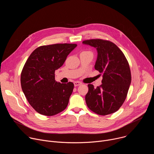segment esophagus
Wrapping results in <instances>:
<instances>
[{
  "instance_id": "34e87169",
  "label": "esophagus",
  "mask_w": 154,
  "mask_h": 154,
  "mask_svg": "<svg viewBox=\"0 0 154 154\" xmlns=\"http://www.w3.org/2000/svg\"><path fill=\"white\" fill-rule=\"evenodd\" d=\"M74 86H79L82 84V83H80V82H74Z\"/></svg>"
}]
</instances>
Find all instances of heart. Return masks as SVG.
Instances as JSON below:
<instances>
[{"label": "heart", "instance_id": "b5f03b06", "mask_svg": "<svg viewBox=\"0 0 154 154\" xmlns=\"http://www.w3.org/2000/svg\"><path fill=\"white\" fill-rule=\"evenodd\" d=\"M90 52V53H91L90 52Z\"/></svg>", "mask_w": 154, "mask_h": 154}]
</instances>
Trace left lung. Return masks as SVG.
<instances>
[{"mask_svg":"<svg viewBox=\"0 0 154 154\" xmlns=\"http://www.w3.org/2000/svg\"><path fill=\"white\" fill-rule=\"evenodd\" d=\"M82 43L96 49L97 57L94 68L103 75L100 86L94 88L93 85H88L86 105L99 115L113 113L123 104L131 83L128 63L122 52L112 42L96 39L85 40Z\"/></svg>","mask_w":154,"mask_h":154,"instance_id":"left-lung-1","label":"left lung"}]
</instances>
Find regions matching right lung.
<instances>
[{"mask_svg":"<svg viewBox=\"0 0 154 154\" xmlns=\"http://www.w3.org/2000/svg\"><path fill=\"white\" fill-rule=\"evenodd\" d=\"M77 46L65 43L40 46L26 62L20 75L22 90L30 105L39 114L54 116L68 106L74 84L56 82L55 71Z\"/></svg>","mask_w":154,"mask_h":154,"instance_id":"right-lung-1","label":"right lung"}]
</instances>
